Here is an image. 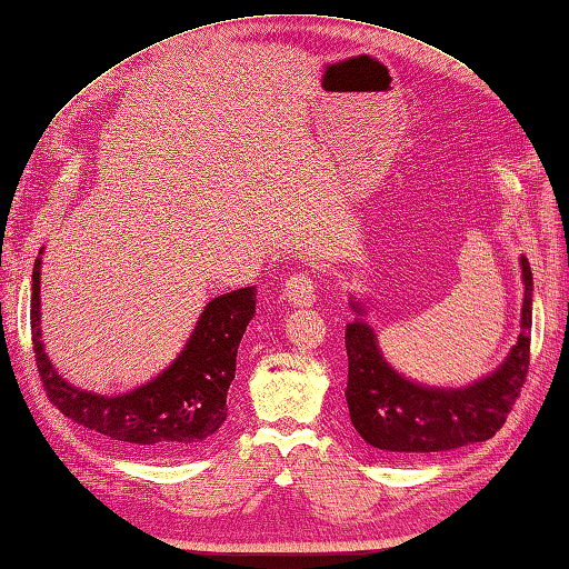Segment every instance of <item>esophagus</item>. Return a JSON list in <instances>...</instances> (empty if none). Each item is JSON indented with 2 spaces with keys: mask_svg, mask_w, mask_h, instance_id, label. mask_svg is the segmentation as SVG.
Wrapping results in <instances>:
<instances>
[{
  "mask_svg": "<svg viewBox=\"0 0 569 569\" xmlns=\"http://www.w3.org/2000/svg\"><path fill=\"white\" fill-rule=\"evenodd\" d=\"M283 296L291 306L296 308H308L318 300L316 296V281H312L310 273H293L286 278L283 283Z\"/></svg>",
  "mask_w": 569,
  "mask_h": 569,
  "instance_id": "esophagus-1",
  "label": "esophagus"
}]
</instances>
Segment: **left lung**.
I'll use <instances>...</instances> for the list:
<instances>
[{"label": "left lung", "mask_w": 569, "mask_h": 569, "mask_svg": "<svg viewBox=\"0 0 569 569\" xmlns=\"http://www.w3.org/2000/svg\"><path fill=\"white\" fill-rule=\"evenodd\" d=\"M521 278L523 308L518 342L497 369L467 386H430L396 371L367 322V306L349 296L355 320L345 332L349 359L345 396L361 440L391 459H416L426 452L485 442L497 435L526 381L530 359L533 273L526 257H521Z\"/></svg>", "instance_id": "1"}]
</instances>
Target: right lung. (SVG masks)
Listing matches in <instances>:
<instances>
[{
    "label": "right lung",
    "instance_id": "add662e5",
    "mask_svg": "<svg viewBox=\"0 0 569 569\" xmlns=\"http://www.w3.org/2000/svg\"><path fill=\"white\" fill-rule=\"evenodd\" d=\"M41 257L43 249L31 273V340L43 389L60 413L147 457L186 455L212 438L227 420V391L234 381L239 342L257 312V288L212 298L180 355L151 381L127 393H94L66 381L46 355Z\"/></svg>",
    "mask_w": 569,
    "mask_h": 569
}]
</instances>
